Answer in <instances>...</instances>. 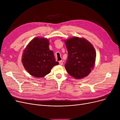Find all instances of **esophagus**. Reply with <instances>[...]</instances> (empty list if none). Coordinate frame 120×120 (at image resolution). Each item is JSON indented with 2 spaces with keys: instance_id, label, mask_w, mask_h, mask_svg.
<instances>
[{
  "instance_id": "34e87169",
  "label": "esophagus",
  "mask_w": 120,
  "mask_h": 120,
  "mask_svg": "<svg viewBox=\"0 0 120 120\" xmlns=\"http://www.w3.org/2000/svg\"><path fill=\"white\" fill-rule=\"evenodd\" d=\"M59 64L60 65H63V60H60L59 61Z\"/></svg>"
}]
</instances>
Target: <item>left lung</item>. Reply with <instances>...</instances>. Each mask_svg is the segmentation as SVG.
<instances>
[{"label":"left lung","instance_id":"1","mask_svg":"<svg viewBox=\"0 0 120 120\" xmlns=\"http://www.w3.org/2000/svg\"><path fill=\"white\" fill-rule=\"evenodd\" d=\"M68 58L65 68L68 73L76 79L88 76L93 69L95 61V51L87 40L73 37L65 41Z\"/></svg>","mask_w":120,"mask_h":120}]
</instances>
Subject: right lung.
I'll return each instance as SVG.
<instances>
[{"label": "right lung", "instance_id": "obj_1", "mask_svg": "<svg viewBox=\"0 0 120 120\" xmlns=\"http://www.w3.org/2000/svg\"><path fill=\"white\" fill-rule=\"evenodd\" d=\"M49 45L48 40L37 37L30 42L23 52L22 62L24 68L35 77L45 76L50 72L52 67L59 64Z\"/></svg>", "mask_w": 120, "mask_h": 120}]
</instances>
